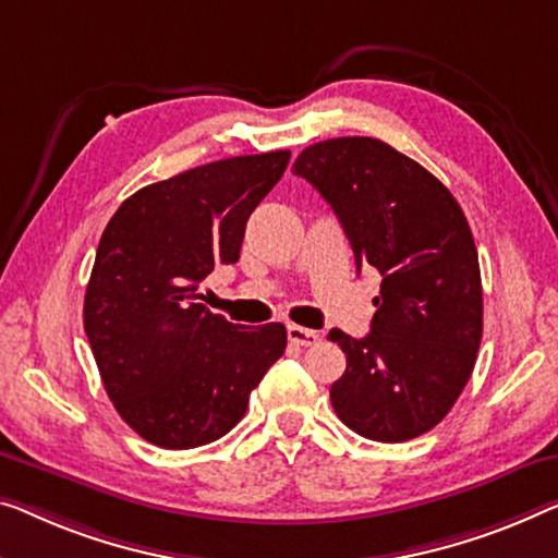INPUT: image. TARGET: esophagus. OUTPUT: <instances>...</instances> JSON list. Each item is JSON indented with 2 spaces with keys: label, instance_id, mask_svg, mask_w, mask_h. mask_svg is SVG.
I'll use <instances>...</instances> for the list:
<instances>
[{
  "label": "esophagus",
  "instance_id": "obj_1",
  "mask_svg": "<svg viewBox=\"0 0 558 558\" xmlns=\"http://www.w3.org/2000/svg\"><path fill=\"white\" fill-rule=\"evenodd\" d=\"M288 338L290 343L295 345H315L320 340V332L318 330H311V328H303V326H288Z\"/></svg>",
  "mask_w": 558,
  "mask_h": 558
}]
</instances>
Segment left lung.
I'll return each instance as SVG.
<instances>
[{"label": "left lung", "instance_id": "8db88e82", "mask_svg": "<svg viewBox=\"0 0 558 558\" xmlns=\"http://www.w3.org/2000/svg\"><path fill=\"white\" fill-rule=\"evenodd\" d=\"M338 215L355 265L380 272L365 338L330 330L345 373L330 403L348 428L401 444L446 418L471 378L484 332L478 253L448 187L376 137L305 147L293 165Z\"/></svg>", "mask_w": 558, "mask_h": 558}]
</instances>
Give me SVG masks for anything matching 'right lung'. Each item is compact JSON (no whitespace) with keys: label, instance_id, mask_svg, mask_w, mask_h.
<instances>
[{"label":"right lung","instance_id":"obj_1","mask_svg":"<svg viewBox=\"0 0 558 558\" xmlns=\"http://www.w3.org/2000/svg\"><path fill=\"white\" fill-rule=\"evenodd\" d=\"M290 153L228 157L137 190L99 240L85 332L122 421L149 444H213L243 418L288 345L282 323L232 326L199 303L215 265L238 263L245 222Z\"/></svg>","mask_w":558,"mask_h":558}]
</instances>
